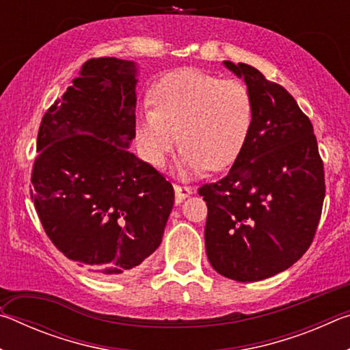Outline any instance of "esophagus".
I'll return each instance as SVG.
<instances>
[{
  "label": "esophagus",
  "instance_id": "34e87169",
  "mask_svg": "<svg viewBox=\"0 0 350 350\" xmlns=\"http://www.w3.org/2000/svg\"><path fill=\"white\" fill-rule=\"evenodd\" d=\"M174 193H176V204H180L183 199L188 198L189 194L193 193V189L187 185H179V183H174Z\"/></svg>",
  "mask_w": 350,
  "mask_h": 350
}]
</instances>
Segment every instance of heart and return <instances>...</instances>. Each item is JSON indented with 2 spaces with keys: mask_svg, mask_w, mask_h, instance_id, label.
<instances>
[{
  "mask_svg": "<svg viewBox=\"0 0 350 350\" xmlns=\"http://www.w3.org/2000/svg\"><path fill=\"white\" fill-rule=\"evenodd\" d=\"M151 106L135 122L142 156L152 167H162L177 133L182 174L230 167L244 150L254 118L252 92L244 83L200 69L163 77L152 88Z\"/></svg>",
  "mask_w": 350,
  "mask_h": 350,
  "instance_id": "b5f03b06",
  "label": "heart"
}]
</instances>
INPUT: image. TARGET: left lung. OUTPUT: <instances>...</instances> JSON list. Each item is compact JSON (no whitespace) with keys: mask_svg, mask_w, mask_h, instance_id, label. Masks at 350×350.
Returning <instances> with one entry per match:
<instances>
[{"mask_svg":"<svg viewBox=\"0 0 350 350\" xmlns=\"http://www.w3.org/2000/svg\"><path fill=\"white\" fill-rule=\"evenodd\" d=\"M225 66L252 92L253 126L228 174L198 193L208 208L205 248L213 269L253 282L292 267L309 250L325 196L324 165L312 122L286 88L250 64Z\"/></svg>","mask_w":350,"mask_h":350,"instance_id":"8db88e82","label":"left lung"}]
</instances>
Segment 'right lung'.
<instances>
[{"label": "right lung", "instance_id": "add662e5", "mask_svg": "<svg viewBox=\"0 0 350 350\" xmlns=\"http://www.w3.org/2000/svg\"><path fill=\"white\" fill-rule=\"evenodd\" d=\"M135 137V66L92 58L41 118L31 199L58 250L116 278L161 245L174 188L126 148Z\"/></svg>", "mask_w": 350, "mask_h": 350}]
</instances>
